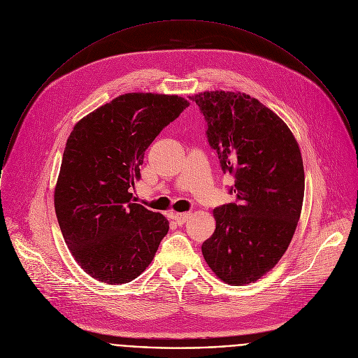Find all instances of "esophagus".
<instances>
[{
	"mask_svg": "<svg viewBox=\"0 0 358 358\" xmlns=\"http://www.w3.org/2000/svg\"><path fill=\"white\" fill-rule=\"evenodd\" d=\"M189 217H190L189 213H176V214H173V220L178 225H183L187 221Z\"/></svg>",
	"mask_w": 358,
	"mask_h": 358,
	"instance_id": "34e87169",
	"label": "esophagus"
}]
</instances>
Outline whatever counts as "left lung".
Wrapping results in <instances>:
<instances>
[{
    "instance_id": "left-lung-1",
    "label": "left lung",
    "mask_w": 358,
    "mask_h": 358,
    "mask_svg": "<svg viewBox=\"0 0 358 358\" xmlns=\"http://www.w3.org/2000/svg\"><path fill=\"white\" fill-rule=\"evenodd\" d=\"M207 120V137L238 196L213 211L215 231L201 251L225 283L243 286L268 273L286 252L301 214L304 166L287 124L240 92L189 97Z\"/></svg>"
}]
</instances>
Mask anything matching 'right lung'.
I'll use <instances>...</instances> for the list:
<instances>
[{
	"label": "right lung",
	"mask_w": 358,
	"mask_h": 358,
	"mask_svg": "<svg viewBox=\"0 0 358 358\" xmlns=\"http://www.w3.org/2000/svg\"><path fill=\"white\" fill-rule=\"evenodd\" d=\"M189 106L175 94L127 93L73 126L54 207L72 257L92 278L122 285L151 264L169 222L133 203L131 189L144 151Z\"/></svg>",
	"instance_id": "obj_1"
}]
</instances>
